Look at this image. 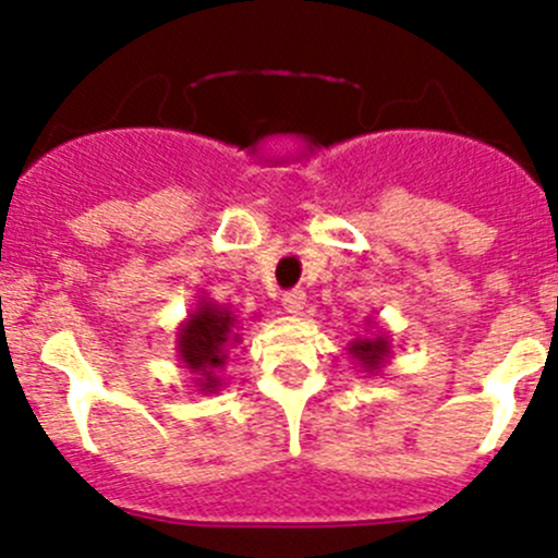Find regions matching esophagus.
<instances>
[{
	"mask_svg": "<svg viewBox=\"0 0 558 558\" xmlns=\"http://www.w3.org/2000/svg\"><path fill=\"white\" fill-rule=\"evenodd\" d=\"M304 304H307V293H304V290H290V293L282 295V307L288 310L290 315H302Z\"/></svg>",
	"mask_w": 558,
	"mask_h": 558,
	"instance_id": "34e87169",
	"label": "esophagus"
}]
</instances>
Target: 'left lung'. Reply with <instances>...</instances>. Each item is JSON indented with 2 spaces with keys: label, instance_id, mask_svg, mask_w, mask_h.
<instances>
[{
  "label": "left lung",
  "instance_id": "left-lung-1",
  "mask_svg": "<svg viewBox=\"0 0 558 558\" xmlns=\"http://www.w3.org/2000/svg\"><path fill=\"white\" fill-rule=\"evenodd\" d=\"M349 354L354 360H360V366L366 372H377L383 368L386 357L391 354V343H388L386 335H372V338H357L349 343Z\"/></svg>",
  "mask_w": 558,
  "mask_h": 558
}]
</instances>
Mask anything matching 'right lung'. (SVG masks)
Listing matches in <instances>:
<instances>
[{
    "mask_svg": "<svg viewBox=\"0 0 558 558\" xmlns=\"http://www.w3.org/2000/svg\"><path fill=\"white\" fill-rule=\"evenodd\" d=\"M236 318L220 304L201 302L198 310H192L190 318L181 324L179 329V357L184 363V368H190L192 374H201L198 391L215 393L220 388V377L215 372L226 366V357H229L231 340H236L234 335Z\"/></svg>",
    "mask_w": 558,
    "mask_h": 558,
    "instance_id": "1",
    "label": "right lung"
}]
</instances>
